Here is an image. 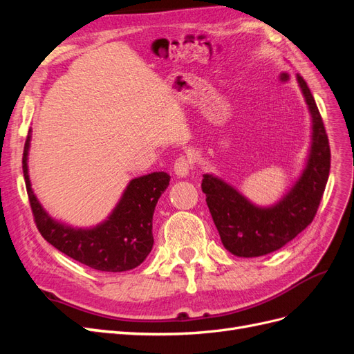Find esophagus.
Listing matches in <instances>:
<instances>
[{"label": "esophagus", "mask_w": 354, "mask_h": 354, "mask_svg": "<svg viewBox=\"0 0 354 354\" xmlns=\"http://www.w3.org/2000/svg\"><path fill=\"white\" fill-rule=\"evenodd\" d=\"M192 167H194V162H192V159L189 156L181 155V156H178L176 159V162H174V173L178 177H186V176H189Z\"/></svg>", "instance_id": "34e87169"}]
</instances>
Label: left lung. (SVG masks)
Returning <instances> with one entry per match:
<instances>
[{
    "label": "left lung",
    "mask_w": 354,
    "mask_h": 354,
    "mask_svg": "<svg viewBox=\"0 0 354 354\" xmlns=\"http://www.w3.org/2000/svg\"><path fill=\"white\" fill-rule=\"evenodd\" d=\"M312 115V147L294 187L272 207H257L218 177L203 174L202 192L221 242L238 257H260L282 248L313 221L330 168V149L322 116L303 77L297 75Z\"/></svg>",
    "instance_id": "1"
}]
</instances>
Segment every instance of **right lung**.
Wrapping results in <instances>:
<instances>
[{
	"label": "right lung",
	"instance_id": "add662e5",
	"mask_svg": "<svg viewBox=\"0 0 354 354\" xmlns=\"http://www.w3.org/2000/svg\"><path fill=\"white\" fill-rule=\"evenodd\" d=\"M29 142L30 134L25 142L22 168L30 209L42 238L71 259L100 272H127L140 266L152 251L153 212L169 185V176L160 171L131 180L108 220L93 229H73L53 220L32 192Z\"/></svg>",
	"mask_w": 354,
	"mask_h": 354
}]
</instances>
